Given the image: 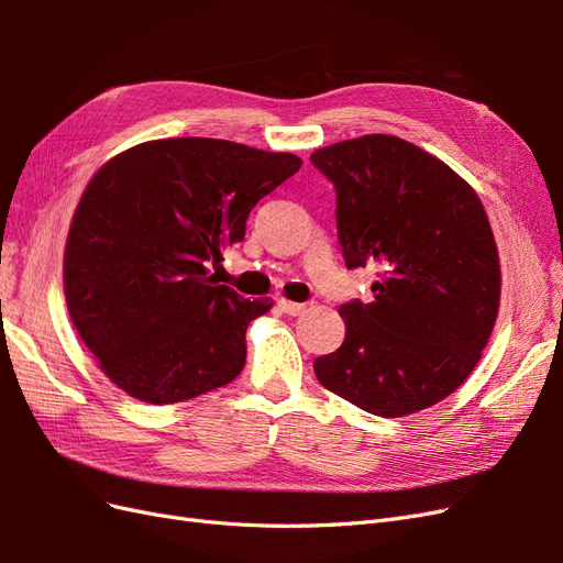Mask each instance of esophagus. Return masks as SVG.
Here are the masks:
<instances>
[{
	"instance_id": "34e87169",
	"label": "esophagus",
	"mask_w": 563,
	"mask_h": 563,
	"mask_svg": "<svg viewBox=\"0 0 563 563\" xmlns=\"http://www.w3.org/2000/svg\"><path fill=\"white\" fill-rule=\"evenodd\" d=\"M277 305H279V310H282L284 314H291V317H298V314H302L305 310H308V305L294 302V300H286V298H279V300H277Z\"/></svg>"
}]
</instances>
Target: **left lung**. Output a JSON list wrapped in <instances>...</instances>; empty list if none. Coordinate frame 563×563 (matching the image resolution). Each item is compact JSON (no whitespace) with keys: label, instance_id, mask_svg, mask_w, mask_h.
<instances>
[{"label":"left lung","instance_id":"1","mask_svg":"<svg viewBox=\"0 0 563 563\" xmlns=\"http://www.w3.org/2000/svg\"><path fill=\"white\" fill-rule=\"evenodd\" d=\"M310 162L335 187L347 269L378 265L373 298L340 305L345 340L314 360L333 395L383 418L446 399L479 364L500 305V261L472 187L430 152L373 133Z\"/></svg>","mask_w":563,"mask_h":563}]
</instances>
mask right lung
I'll use <instances>...</instances> for the list:
<instances>
[{
    "mask_svg": "<svg viewBox=\"0 0 563 563\" xmlns=\"http://www.w3.org/2000/svg\"><path fill=\"white\" fill-rule=\"evenodd\" d=\"M300 157L218 139L135 145L91 178L65 244L67 312L106 376L147 404L223 387L246 364V329L269 298L216 284L209 265Z\"/></svg>",
    "mask_w": 563,
    "mask_h": 563,
    "instance_id": "right-lung-1",
    "label": "right lung"
}]
</instances>
